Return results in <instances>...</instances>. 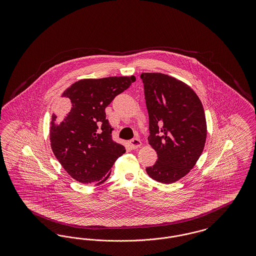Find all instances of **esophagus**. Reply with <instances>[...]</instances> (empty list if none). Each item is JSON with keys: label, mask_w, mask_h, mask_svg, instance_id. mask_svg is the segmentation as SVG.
<instances>
[{"label": "esophagus", "mask_w": 256, "mask_h": 256, "mask_svg": "<svg viewBox=\"0 0 256 256\" xmlns=\"http://www.w3.org/2000/svg\"><path fill=\"white\" fill-rule=\"evenodd\" d=\"M130 145L132 148H140L142 146V142L138 138H134L132 140L130 141Z\"/></svg>", "instance_id": "34e87169"}]
</instances>
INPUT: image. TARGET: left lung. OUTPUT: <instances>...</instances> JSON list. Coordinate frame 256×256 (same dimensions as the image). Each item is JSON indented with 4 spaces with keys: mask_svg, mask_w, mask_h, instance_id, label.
<instances>
[{
    "mask_svg": "<svg viewBox=\"0 0 256 256\" xmlns=\"http://www.w3.org/2000/svg\"><path fill=\"white\" fill-rule=\"evenodd\" d=\"M148 113V144L158 154L146 174L158 182H176L194 168L206 145L202 104L185 82L162 73H142Z\"/></svg>",
    "mask_w": 256,
    "mask_h": 256,
    "instance_id": "left-lung-1",
    "label": "left lung"
}]
</instances>
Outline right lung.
<instances>
[{"mask_svg":"<svg viewBox=\"0 0 256 256\" xmlns=\"http://www.w3.org/2000/svg\"><path fill=\"white\" fill-rule=\"evenodd\" d=\"M134 82V76L84 78L62 93L58 110L65 116L58 121L52 115L50 142L54 156L76 182H104L114 162L126 152L111 138L104 110Z\"/></svg>","mask_w":256,"mask_h":256,"instance_id":"1","label":"right lung"}]
</instances>
